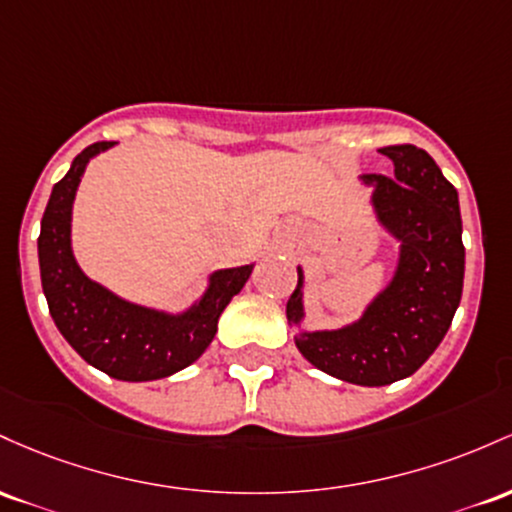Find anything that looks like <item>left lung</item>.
Segmentation results:
<instances>
[{
  "instance_id": "1",
  "label": "left lung",
  "mask_w": 512,
  "mask_h": 512,
  "mask_svg": "<svg viewBox=\"0 0 512 512\" xmlns=\"http://www.w3.org/2000/svg\"><path fill=\"white\" fill-rule=\"evenodd\" d=\"M394 179L360 176L375 220L399 244L389 283L363 314L338 329L304 326V268L287 300L295 346L317 370L360 387H384L418 370L450 329L464 285V244L457 188L426 149H380Z\"/></svg>"
}]
</instances>
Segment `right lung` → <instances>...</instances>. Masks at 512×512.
<instances>
[{"mask_svg": "<svg viewBox=\"0 0 512 512\" xmlns=\"http://www.w3.org/2000/svg\"><path fill=\"white\" fill-rule=\"evenodd\" d=\"M116 142H96L74 157L40 220L38 263L50 317L65 341L113 380L152 382L183 370L210 346L217 321L249 280L254 263L208 275L203 295L183 312L145 307L91 280L72 251V208L86 166Z\"/></svg>", "mask_w": 512, "mask_h": 512, "instance_id": "right-lung-1", "label": "right lung"}]
</instances>
